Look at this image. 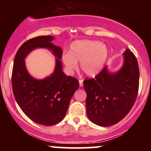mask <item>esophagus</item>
<instances>
[{
    "label": "esophagus",
    "instance_id": "34e87169",
    "mask_svg": "<svg viewBox=\"0 0 151 151\" xmlns=\"http://www.w3.org/2000/svg\"><path fill=\"white\" fill-rule=\"evenodd\" d=\"M79 83H80V86L82 87L83 85V80H79Z\"/></svg>",
    "mask_w": 151,
    "mask_h": 151
}]
</instances>
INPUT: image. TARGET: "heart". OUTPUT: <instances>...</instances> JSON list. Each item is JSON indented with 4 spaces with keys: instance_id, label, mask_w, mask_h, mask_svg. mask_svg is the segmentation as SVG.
Instances as JSON below:
<instances>
[{
    "instance_id": "1",
    "label": "heart",
    "mask_w": 151,
    "mask_h": 151,
    "mask_svg": "<svg viewBox=\"0 0 151 151\" xmlns=\"http://www.w3.org/2000/svg\"><path fill=\"white\" fill-rule=\"evenodd\" d=\"M108 56V49L98 41L80 40L73 42L69 52L62 57L63 64L69 72L78 68L80 62L82 70L88 76L93 77L100 72Z\"/></svg>"
}]
</instances>
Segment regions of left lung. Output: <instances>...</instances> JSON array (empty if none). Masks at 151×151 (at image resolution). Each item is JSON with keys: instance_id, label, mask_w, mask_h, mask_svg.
Masks as SVG:
<instances>
[{"instance_id": "1", "label": "left lung", "mask_w": 151, "mask_h": 151, "mask_svg": "<svg viewBox=\"0 0 151 151\" xmlns=\"http://www.w3.org/2000/svg\"><path fill=\"white\" fill-rule=\"evenodd\" d=\"M123 56V64L119 71L109 72L105 66L95 78L83 81L87 93V115L98 126L106 127L120 122L131 110L137 96V60L129 49Z\"/></svg>"}]
</instances>
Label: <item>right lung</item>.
<instances>
[{"instance_id":"obj_1","label":"right lung","mask_w":151,"mask_h":151,"mask_svg":"<svg viewBox=\"0 0 151 151\" xmlns=\"http://www.w3.org/2000/svg\"><path fill=\"white\" fill-rule=\"evenodd\" d=\"M54 39L41 36L25 42L17 52L12 76L14 96L22 112L33 122L48 126L63 119L80 85L77 79L63 73L60 61L63 50L52 43ZM37 48L50 49L56 57L54 71L43 80L32 77L25 66V58Z\"/></svg>"}]
</instances>
